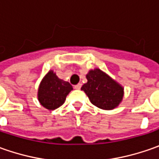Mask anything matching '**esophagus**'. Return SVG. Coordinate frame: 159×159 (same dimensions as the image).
Listing matches in <instances>:
<instances>
[{
    "mask_svg": "<svg viewBox=\"0 0 159 159\" xmlns=\"http://www.w3.org/2000/svg\"><path fill=\"white\" fill-rule=\"evenodd\" d=\"M80 88H81V84L80 83H79V84H77V85L74 86V89H80Z\"/></svg>",
    "mask_w": 159,
    "mask_h": 159,
    "instance_id": "34e87169",
    "label": "esophagus"
}]
</instances>
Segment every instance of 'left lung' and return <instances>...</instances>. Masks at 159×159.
<instances>
[{
    "label": "left lung",
    "instance_id": "1",
    "mask_svg": "<svg viewBox=\"0 0 159 159\" xmlns=\"http://www.w3.org/2000/svg\"><path fill=\"white\" fill-rule=\"evenodd\" d=\"M88 82L81 87L92 104L102 110H113L124 97V88L99 68L90 70L86 75Z\"/></svg>",
    "mask_w": 159,
    "mask_h": 159
}]
</instances>
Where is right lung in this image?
Here are the masks:
<instances>
[{"label":"right lung","instance_id":"obj_1","mask_svg":"<svg viewBox=\"0 0 159 159\" xmlns=\"http://www.w3.org/2000/svg\"><path fill=\"white\" fill-rule=\"evenodd\" d=\"M72 89L70 83L59 79L56 72L50 70L40 81L37 97L41 106L54 111L64 104L66 96Z\"/></svg>","mask_w":159,"mask_h":159}]
</instances>
